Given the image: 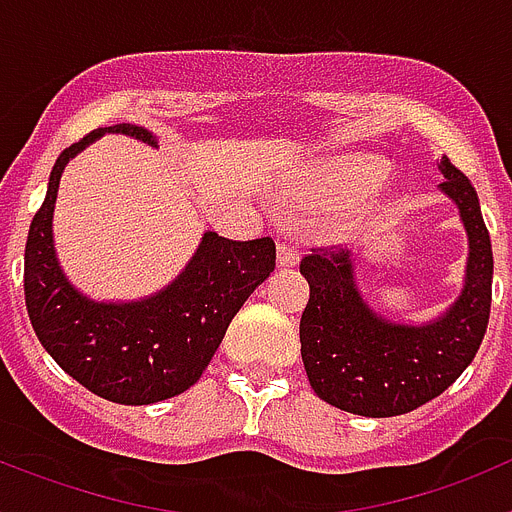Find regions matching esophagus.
<instances>
[{
    "mask_svg": "<svg viewBox=\"0 0 512 512\" xmlns=\"http://www.w3.org/2000/svg\"><path fill=\"white\" fill-rule=\"evenodd\" d=\"M300 261V251H297L292 243L287 241H279L277 246V264L279 266H295Z\"/></svg>",
    "mask_w": 512,
    "mask_h": 512,
    "instance_id": "34e87169",
    "label": "esophagus"
}]
</instances>
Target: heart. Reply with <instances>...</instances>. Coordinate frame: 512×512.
I'll use <instances>...</instances> for the list:
<instances>
[{"label": "heart", "mask_w": 512, "mask_h": 512, "mask_svg": "<svg viewBox=\"0 0 512 512\" xmlns=\"http://www.w3.org/2000/svg\"><path fill=\"white\" fill-rule=\"evenodd\" d=\"M377 174H379L377 161H354V164H338V166H333V171H330L328 184H330V189L348 192V189L359 187V184L372 182Z\"/></svg>", "instance_id": "heart-1"}]
</instances>
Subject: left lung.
I'll list each match as a JSON object with an SVG mask.
<instances>
[{
  "mask_svg": "<svg viewBox=\"0 0 512 512\" xmlns=\"http://www.w3.org/2000/svg\"><path fill=\"white\" fill-rule=\"evenodd\" d=\"M441 192L469 238L464 289L441 318L402 325L366 305L346 248H312L300 261L310 302L300 320L302 361L320 400L364 418L410 413L449 390L485 338L492 302V243L477 192L449 158Z\"/></svg>",
  "mask_w": 512,
  "mask_h": 512,
  "instance_id": "1",
  "label": "left lung"
}]
</instances>
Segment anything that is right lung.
<instances>
[{"label": "right lung", "mask_w": 512, "mask_h": 512, "mask_svg": "<svg viewBox=\"0 0 512 512\" xmlns=\"http://www.w3.org/2000/svg\"><path fill=\"white\" fill-rule=\"evenodd\" d=\"M104 133L156 148L151 130L122 122L92 130L53 164L25 243V305L35 336L63 372L120 405H151L189 390L210 364L235 312L277 264L271 238L228 241L205 233L187 269L138 302H94L66 279L53 248V207L63 166Z\"/></svg>", "instance_id": "add662e5"}]
</instances>
